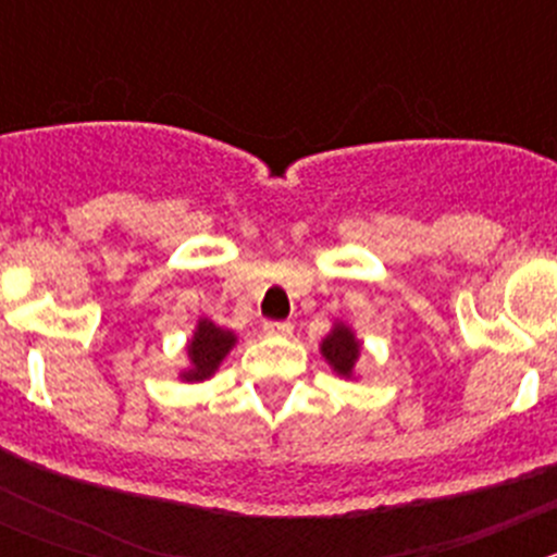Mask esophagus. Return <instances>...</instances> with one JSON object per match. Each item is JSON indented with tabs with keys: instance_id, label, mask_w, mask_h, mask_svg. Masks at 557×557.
Listing matches in <instances>:
<instances>
[{
	"instance_id": "esophagus-1",
	"label": "esophagus",
	"mask_w": 557,
	"mask_h": 557,
	"mask_svg": "<svg viewBox=\"0 0 557 557\" xmlns=\"http://www.w3.org/2000/svg\"><path fill=\"white\" fill-rule=\"evenodd\" d=\"M263 334H269V336H290V334H294V325H290V323H277V320H269V323H263Z\"/></svg>"
}]
</instances>
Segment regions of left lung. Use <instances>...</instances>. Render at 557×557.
I'll return each instance as SVG.
<instances>
[{"label": "left lung", "mask_w": 557, "mask_h": 557, "mask_svg": "<svg viewBox=\"0 0 557 557\" xmlns=\"http://www.w3.org/2000/svg\"><path fill=\"white\" fill-rule=\"evenodd\" d=\"M320 356H323L325 363L334 369V374L352 380L356 363L358 358H361V342H358L356 331L347 323H342V320H336L334 329H331L329 334H325V339L320 342Z\"/></svg>", "instance_id": "8db88e82"}]
</instances>
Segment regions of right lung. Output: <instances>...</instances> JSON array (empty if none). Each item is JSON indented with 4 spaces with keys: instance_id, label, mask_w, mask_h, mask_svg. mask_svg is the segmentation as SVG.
Listing matches in <instances>:
<instances>
[{
    "instance_id": "right-lung-1",
    "label": "right lung",
    "mask_w": 557,
    "mask_h": 557,
    "mask_svg": "<svg viewBox=\"0 0 557 557\" xmlns=\"http://www.w3.org/2000/svg\"><path fill=\"white\" fill-rule=\"evenodd\" d=\"M234 345H237V334L232 329H223V325L212 323L210 318H199L194 336L185 345L188 369L180 372V380H185V383H205V380H210L223 363V358L232 352Z\"/></svg>"
}]
</instances>
